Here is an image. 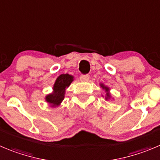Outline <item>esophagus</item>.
Here are the masks:
<instances>
[{
	"instance_id": "esophagus-1",
	"label": "esophagus",
	"mask_w": 160,
	"mask_h": 160,
	"mask_svg": "<svg viewBox=\"0 0 160 160\" xmlns=\"http://www.w3.org/2000/svg\"><path fill=\"white\" fill-rule=\"evenodd\" d=\"M89 78V76L88 74H82L80 76V80L82 82H87Z\"/></svg>"
}]
</instances>
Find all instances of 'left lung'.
Wrapping results in <instances>:
<instances>
[{"mask_svg":"<svg viewBox=\"0 0 160 160\" xmlns=\"http://www.w3.org/2000/svg\"><path fill=\"white\" fill-rule=\"evenodd\" d=\"M100 87L102 88L103 89H104L106 92V96H105V99L106 100H108V99L111 98V94L110 92H109V90H110V89H109L108 87H107L106 86H104V84H100Z\"/></svg>","mask_w":160,"mask_h":160,"instance_id":"1","label":"left lung"}]
</instances>
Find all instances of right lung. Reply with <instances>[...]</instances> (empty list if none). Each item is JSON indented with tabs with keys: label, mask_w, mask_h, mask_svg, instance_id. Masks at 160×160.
Listing matches in <instances>:
<instances>
[{
	"label": "right lung",
	"mask_w": 160,
	"mask_h": 160,
	"mask_svg": "<svg viewBox=\"0 0 160 160\" xmlns=\"http://www.w3.org/2000/svg\"><path fill=\"white\" fill-rule=\"evenodd\" d=\"M74 81V77L68 74H60L57 78L53 86V91L52 93L48 94L45 97V100L52 107L59 106L64 99L65 90L71 83Z\"/></svg>",
	"instance_id": "1"
}]
</instances>
